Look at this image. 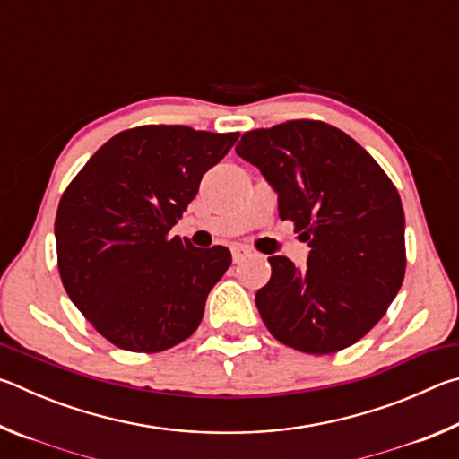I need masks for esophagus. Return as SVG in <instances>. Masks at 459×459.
<instances>
[{"mask_svg": "<svg viewBox=\"0 0 459 459\" xmlns=\"http://www.w3.org/2000/svg\"><path fill=\"white\" fill-rule=\"evenodd\" d=\"M230 251H232V261H235V263H240L245 257H248V255H251V251H248V248L243 247V245H235V247L230 248Z\"/></svg>", "mask_w": 459, "mask_h": 459, "instance_id": "34e87169", "label": "esophagus"}]
</instances>
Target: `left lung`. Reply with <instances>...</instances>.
Masks as SVG:
<instances>
[{
    "label": "left lung",
    "mask_w": 459,
    "mask_h": 459,
    "mask_svg": "<svg viewBox=\"0 0 459 459\" xmlns=\"http://www.w3.org/2000/svg\"><path fill=\"white\" fill-rule=\"evenodd\" d=\"M261 169L312 248L307 267L269 257L255 295L267 330L285 346L332 354L375 328L405 279V212L391 178L338 127L293 119L253 129L237 145Z\"/></svg>",
    "instance_id": "8db88e82"
}]
</instances>
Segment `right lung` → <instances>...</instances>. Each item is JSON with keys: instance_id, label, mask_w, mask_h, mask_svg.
Instances as JSON below:
<instances>
[{"instance_id": "obj_1", "label": "right lung", "mask_w": 459, "mask_h": 459, "mask_svg": "<svg viewBox=\"0 0 459 459\" xmlns=\"http://www.w3.org/2000/svg\"><path fill=\"white\" fill-rule=\"evenodd\" d=\"M240 134L139 126L100 145L62 194L54 232L62 285L100 336L129 352L190 338L230 251L169 235Z\"/></svg>"}]
</instances>
